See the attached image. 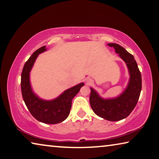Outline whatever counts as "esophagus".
<instances>
[{
	"instance_id": "1",
	"label": "esophagus",
	"mask_w": 159,
	"mask_h": 159,
	"mask_svg": "<svg viewBox=\"0 0 159 159\" xmlns=\"http://www.w3.org/2000/svg\"><path fill=\"white\" fill-rule=\"evenodd\" d=\"M86 84L87 85H91L93 84V80L92 79H90V78H87V79H86Z\"/></svg>"
}]
</instances>
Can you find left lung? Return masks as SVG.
<instances>
[{
	"mask_svg": "<svg viewBox=\"0 0 159 159\" xmlns=\"http://www.w3.org/2000/svg\"><path fill=\"white\" fill-rule=\"evenodd\" d=\"M126 63L129 75L128 84L123 93L115 98H103L91 87L90 106L96 115L109 121L127 118L136 106L142 90V76L134 56L117 43H108Z\"/></svg>",
	"mask_w": 159,
	"mask_h": 159,
	"instance_id": "obj_1",
	"label": "left lung"
}]
</instances>
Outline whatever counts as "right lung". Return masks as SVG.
<instances>
[{
    "mask_svg": "<svg viewBox=\"0 0 159 159\" xmlns=\"http://www.w3.org/2000/svg\"><path fill=\"white\" fill-rule=\"evenodd\" d=\"M46 50V46L37 49L25 62L21 75V90L26 106L34 118L46 124H58L68 117L72 101L84 84L80 83L66 89L54 99L44 100L39 97L31 86L30 75L38 56Z\"/></svg>",
    "mask_w": 159,
    "mask_h": 159,
    "instance_id": "right-lung-1",
    "label": "right lung"
}]
</instances>
